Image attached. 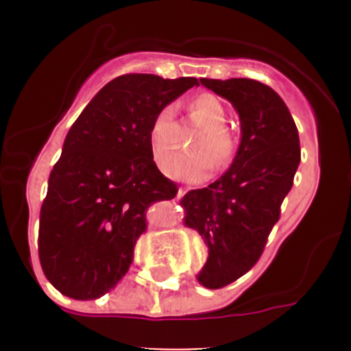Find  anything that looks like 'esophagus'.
Wrapping results in <instances>:
<instances>
[{"mask_svg": "<svg viewBox=\"0 0 351 351\" xmlns=\"http://www.w3.org/2000/svg\"><path fill=\"white\" fill-rule=\"evenodd\" d=\"M186 192H189V189H185V186H182V189L178 190V195H176V198H182L183 195H185Z\"/></svg>", "mask_w": 351, "mask_h": 351, "instance_id": "esophagus-1", "label": "esophagus"}]
</instances>
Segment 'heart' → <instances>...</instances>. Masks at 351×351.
Wrapping results in <instances>:
<instances>
[{
    "label": "heart",
    "mask_w": 351,
    "mask_h": 351,
    "mask_svg": "<svg viewBox=\"0 0 351 351\" xmlns=\"http://www.w3.org/2000/svg\"><path fill=\"white\" fill-rule=\"evenodd\" d=\"M175 115L173 104L165 105L156 112L147 132L151 156L154 162L161 165L175 146ZM190 115L200 127L198 134L190 141L193 153L171 156L162 165V171L180 182L198 183L207 178L212 169V161L217 168H224L234 159L238 141L226 127L228 112L217 97L210 93L198 95L190 101Z\"/></svg>",
    "instance_id": "1"
}]
</instances>
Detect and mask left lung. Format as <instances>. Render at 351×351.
Here are the masks:
<instances>
[{
    "instance_id": "8db88e82",
    "label": "left lung",
    "mask_w": 351,
    "mask_h": 351,
    "mask_svg": "<svg viewBox=\"0 0 351 351\" xmlns=\"http://www.w3.org/2000/svg\"><path fill=\"white\" fill-rule=\"evenodd\" d=\"M202 84L228 98L241 119V144L231 168L207 189L182 198L185 224L200 232L208 260L198 274L207 289H222L256 265L300 162L295 122L268 84L247 77Z\"/></svg>"
}]
</instances>
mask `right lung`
Returning <instances> with one entry per match:
<instances>
[{
	"mask_svg": "<svg viewBox=\"0 0 351 351\" xmlns=\"http://www.w3.org/2000/svg\"><path fill=\"white\" fill-rule=\"evenodd\" d=\"M197 77L123 74L101 88L67 132L40 208L38 256L52 285L77 300L105 295L123 278L147 210L178 185L156 166L147 132L156 112Z\"/></svg>",
	"mask_w": 351,
	"mask_h": 351,
	"instance_id": "add662e5",
	"label": "right lung"
}]
</instances>
